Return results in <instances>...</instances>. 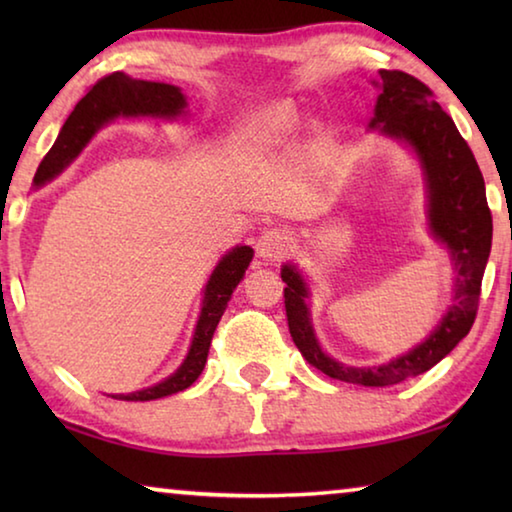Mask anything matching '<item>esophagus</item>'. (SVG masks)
I'll use <instances>...</instances> for the list:
<instances>
[{"instance_id":"1","label":"esophagus","mask_w":512,"mask_h":512,"mask_svg":"<svg viewBox=\"0 0 512 512\" xmlns=\"http://www.w3.org/2000/svg\"><path fill=\"white\" fill-rule=\"evenodd\" d=\"M255 248L257 257L266 259V262H277V259H282L291 250V235L287 230L280 228L264 230L262 235H259Z\"/></svg>"}]
</instances>
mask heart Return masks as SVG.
<instances>
[{"label": "heart", "mask_w": 512, "mask_h": 512, "mask_svg": "<svg viewBox=\"0 0 512 512\" xmlns=\"http://www.w3.org/2000/svg\"><path fill=\"white\" fill-rule=\"evenodd\" d=\"M296 121H298L296 110H293L289 103H280V106L266 110L250 121L244 137L246 142L257 144V146L275 144L296 128Z\"/></svg>", "instance_id": "b5f03b06"}]
</instances>
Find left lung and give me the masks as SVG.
<instances>
[{
	"label": "left lung",
	"mask_w": 512,
	"mask_h": 512,
	"mask_svg": "<svg viewBox=\"0 0 512 512\" xmlns=\"http://www.w3.org/2000/svg\"><path fill=\"white\" fill-rule=\"evenodd\" d=\"M379 79L381 94L370 128L409 144L418 155L427 180L429 228L454 259L456 289L452 307L420 345L384 366L352 368L327 357L318 345L307 307V282L296 266L284 264L280 275L287 282L284 309L293 343L327 377L359 386H393L422 375L465 339L479 309L481 280L492 246V214L481 169L454 119L415 76L400 69H379Z\"/></svg>",
	"instance_id": "left-lung-1"
}]
</instances>
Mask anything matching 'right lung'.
Masks as SVG:
<instances>
[{
  "label": "right lung",
  "mask_w": 512,
  "mask_h": 512,
  "mask_svg": "<svg viewBox=\"0 0 512 512\" xmlns=\"http://www.w3.org/2000/svg\"><path fill=\"white\" fill-rule=\"evenodd\" d=\"M185 108V94L180 92L176 85L131 79V76H126L124 72L103 76V79L94 83L88 94L76 103L72 115L67 117L58 133V140L51 146L45 158H42L36 171V178H33V185L42 187L49 183L51 178H56L58 173L83 151V146L92 140L94 133H97L101 126H106L108 121L117 117L176 119L183 115ZM250 259H253V248L237 246L232 248L228 255H223L221 262L216 264L210 280L205 284L201 316H198L192 348H189L183 366L173 372L171 377L151 388H144V391L110 397L126 402H149L158 400V397L180 393L192 386L205 368L214 329L219 325L225 307H228L232 291H235L237 284L244 280Z\"/></svg>",
  "instance_id": "add662e5"
}]
</instances>
